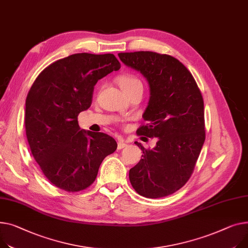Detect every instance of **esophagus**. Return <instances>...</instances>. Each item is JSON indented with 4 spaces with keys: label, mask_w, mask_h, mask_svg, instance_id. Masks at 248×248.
<instances>
[{
    "label": "esophagus",
    "mask_w": 248,
    "mask_h": 248,
    "mask_svg": "<svg viewBox=\"0 0 248 248\" xmlns=\"http://www.w3.org/2000/svg\"><path fill=\"white\" fill-rule=\"evenodd\" d=\"M125 146H127V143L126 141L124 140V139H119V141H118V150H123V148H124Z\"/></svg>",
    "instance_id": "esophagus-1"
}]
</instances>
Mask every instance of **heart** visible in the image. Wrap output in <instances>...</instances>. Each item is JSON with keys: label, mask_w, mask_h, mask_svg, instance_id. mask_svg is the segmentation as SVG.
I'll use <instances>...</instances> for the list:
<instances>
[{"label": "heart", "mask_w": 248, "mask_h": 248, "mask_svg": "<svg viewBox=\"0 0 248 248\" xmlns=\"http://www.w3.org/2000/svg\"><path fill=\"white\" fill-rule=\"evenodd\" d=\"M118 84L124 93H127L128 92L133 91L137 87H142L141 81L137 77L129 74L120 76L118 78Z\"/></svg>", "instance_id": "heart-1"}]
</instances>
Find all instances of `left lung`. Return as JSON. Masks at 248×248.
<instances>
[{
  "label": "left lung",
  "instance_id": "1",
  "mask_svg": "<svg viewBox=\"0 0 248 248\" xmlns=\"http://www.w3.org/2000/svg\"><path fill=\"white\" fill-rule=\"evenodd\" d=\"M119 57L150 86L145 124L137 134L157 139L153 150L135 142L143 155L129 170L130 184L147 199L168 196L187 183L205 140L202 93L190 72L171 56L141 51Z\"/></svg>",
  "mask_w": 248,
  "mask_h": 248
}]
</instances>
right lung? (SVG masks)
Masks as SVG:
<instances>
[{
	"label": "right lung",
	"instance_id": "obj_1",
	"mask_svg": "<svg viewBox=\"0 0 248 248\" xmlns=\"http://www.w3.org/2000/svg\"><path fill=\"white\" fill-rule=\"evenodd\" d=\"M120 69L112 54H75L47 65L31 87L25 111L28 142L57 187L69 192L88 188L104 158L117 150L110 136L80 129L78 115L91 107L97 80Z\"/></svg>",
	"mask_w": 248,
	"mask_h": 248
}]
</instances>
